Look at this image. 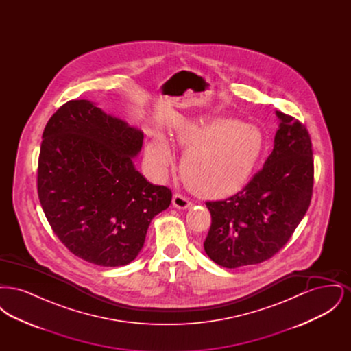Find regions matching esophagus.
I'll list each match as a JSON object with an SVG mask.
<instances>
[{"mask_svg": "<svg viewBox=\"0 0 351 351\" xmlns=\"http://www.w3.org/2000/svg\"><path fill=\"white\" fill-rule=\"evenodd\" d=\"M172 205L176 208V209H188L192 202L189 201V199H186L183 195L180 193H175L173 197H172Z\"/></svg>", "mask_w": 351, "mask_h": 351, "instance_id": "esophagus-1", "label": "esophagus"}]
</instances>
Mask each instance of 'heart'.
Segmentation results:
<instances>
[{
  "label": "heart",
  "mask_w": 351,
  "mask_h": 351,
  "mask_svg": "<svg viewBox=\"0 0 351 351\" xmlns=\"http://www.w3.org/2000/svg\"><path fill=\"white\" fill-rule=\"evenodd\" d=\"M175 139L185 150L180 162L184 184L205 197L238 192L250 179L265 150V135L259 126L219 116L184 122ZM172 159L167 138L155 134L146 146L147 165L162 175Z\"/></svg>",
  "instance_id": "obj_1"
}]
</instances>
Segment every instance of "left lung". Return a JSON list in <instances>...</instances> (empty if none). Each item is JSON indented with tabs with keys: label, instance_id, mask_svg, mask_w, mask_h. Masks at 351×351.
<instances>
[{
	"label": "left lung",
	"instance_id": "left-lung-1",
	"mask_svg": "<svg viewBox=\"0 0 351 351\" xmlns=\"http://www.w3.org/2000/svg\"><path fill=\"white\" fill-rule=\"evenodd\" d=\"M274 150L242 192L208 201L212 225L204 242L219 266L238 268L267 261L283 247L305 216L313 189V152L305 126L276 112Z\"/></svg>",
	"mask_w": 351,
	"mask_h": 351
}]
</instances>
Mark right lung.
Here are the masks:
<instances>
[{"instance_id": "add662e5", "label": "right lung", "mask_w": 351, "mask_h": 351, "mask_svg": "<svg viewBox=\"0 0 351 351\" xmlns=\"http://www.w3.org/2000/svg\"><path fill=\"white\" fill-rule=\"evenodd\" d=\"M38 162V196L53 233L72 254L102 266L138 256L152 218L172 199L136 171L142 130L72 100L47 122Z\"/></svg>"}]
</instances>
